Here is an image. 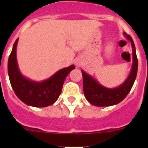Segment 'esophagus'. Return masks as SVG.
Wrapping results in <instances>:
<instances>
[{
    "instance_id": "34e87169",
    "label": "esophagus",
    "mask_w": 148,
    "mask_h": 148,
    "mask_svg": "<svg viewBox=\"0 0 148 148\" xmlns=\"http://www.w3.org/2000/svg\"><path fill=\"white\" fill-rule=\"evenodd\" d=\"M80 64H81V62L80 61H75V65H76V66H80Z\"/></svg>"
}]
</instances>
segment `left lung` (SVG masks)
Segmentation results:
<instances>
[{"label":"left lung","instance_id":"obj_1","mask_svg":"<svg viewBox=\"0 0 148 148\" xmlns=\"http://www.w3.org/2000/svg\"><path fill=\"white\" fill-rule=\"evenodd\" d=\"M125 37L130 40L133 49V66L130 75L125 82L116 88H107L101 85L91 75L83 70V90L86 99L92 105L98 107H108L115 105L125 99L131 90L136 80L138 70V59L136 53L135 44L133 39L126 32H124Z\"/></svg>","mask_w":148,"mask_h":148}]
</instances>
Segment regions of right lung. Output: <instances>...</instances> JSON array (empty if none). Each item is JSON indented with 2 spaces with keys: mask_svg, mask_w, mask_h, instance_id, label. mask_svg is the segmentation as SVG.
<instances>
[{
  "mask_svg": "<svg viewBox=\"0 0 148 148\" xmlns=\"http://www.w3.org/2000/svg\"><path fill=\"white\" fill-rule=\"evenodd\" d=\"M18 38L13 45L8 60V74L15 95L23 103L35 108L52 105L59 97L66 75L75 69L74 65L58 70L49 79L41 82H34L21 73L16 58Z\"/></svg>",
  "mask_w": 148,
  "mask_h": 148,
  "instance_id": "obj_1",
  "label": "right lung"
}]
</instances>
